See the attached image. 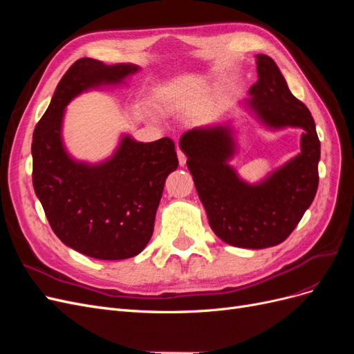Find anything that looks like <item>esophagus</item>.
<instances>
[{"mask_svg":"<svg viewBox=\"0 0 354 354\" xmlns=\"http://www.w3.org/2000/svg\"><path fill=\"white\" fill-rule=\"evenodd\" d=\"M177 156H178V164L180 167H185L186 165V155L181 152V151H177Z\"/></svg>","mask_w":354,"mask_h":354,"instance_id":"34e87169","label":"esophagus"}]
</instances>
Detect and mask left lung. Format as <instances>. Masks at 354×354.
Returning a JSON list of instances; mask_svg holds the SVG:
<instances>
[{
  "label": "left lung",
  "instance_id": "obj_1",
  "mask_svg": "<svg viewBox=\"0 0 354 354\" xmlns=\"http://www.w3.org/2000/svg\"><path fill=\"white\" fill-rule=\"evenodd\" d=\"M255 57L259 81L242 104L269 130L301 128V152L251 185L229 164L238 151L230 124L192 128L181 136L180 149L212 232L229 245L261 250L283 242L312 205L320 142L312 113L289 91L274 60Z\"/></svg>",
  "mask_w": 354,
  "mask_h": 354
}]
</instances>
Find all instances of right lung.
<instances>
[{"mask_svg": "<svg viewBox=\"0 0 354 354\" xmlns=\"http://www.w3.org/2000/svg\"><path fill=\"white\" fill-rule=\"evenodd\" d=\"M133 63L104 65L82 57L63 75L32 137V183L56 236L97 260L140 254L153 233L165 180L177 169L174 142H136L122 136L99 164L73 159L62 137L66 106L81 93L125 84Z\"/></svg>", "mask_w": 354, "mask_h": 354, "instance_id": "1", "label": "right lung"}]
</instances>
